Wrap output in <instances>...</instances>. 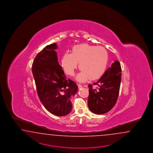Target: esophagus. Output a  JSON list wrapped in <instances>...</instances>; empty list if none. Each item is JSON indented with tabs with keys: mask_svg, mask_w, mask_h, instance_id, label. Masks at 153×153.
<instances>
[{
	"mask_svg": "<svg viewBox=\"0 0 153 153\" xmlns=\"http://www.w3.org/2000/svg\"><path fill=\"white\" fill-rule=\"evenodd\" d=\"M78 87H79V88H81L82 87V85L78 84Z\"/></svg>",
	"mask_w": 153,
	"mask_h": 153,
	"instance_id": "obj_1",
	"label": "esophagus"
}]
</instances>
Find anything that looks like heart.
<instances>
[{
	"label": "heart",
	"mask_w": 153,
	"mask_h": 153,
	"mask_svg": "<svg viewBox=\"0 0 153 153\" xmlns=\"http://www.w3.org/2000/svg\"><path fill=\"white\" fill-rule=\"evenodd\" d=\"M108 60V52L102 47L81 44L74 46L71 53L64 54L61 63L65 73L71 76L74 75L79 63L81 71L76 79L83 82L102 77L106 70Z\"/></svg>",
	"instance_id": "1"
}]
</instances>
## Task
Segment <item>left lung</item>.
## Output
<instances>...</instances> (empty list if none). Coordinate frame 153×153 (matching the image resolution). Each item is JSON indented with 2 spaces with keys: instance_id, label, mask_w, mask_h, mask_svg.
Here are the masks:
<instances>
[{
  "instance_id": "8db88e82",
  "label": "left lung",
  "mask_w": 153,
  "mask_h": 153,
  "mask_svg": "<svg viewBox=\"0 0 153 153\" xmlns=\"http://www.w3.org/2000/svg\"><path fill=\"white\" fill-rule=\"evenodd\" d=\"M121 67L120 62L115 61L104 73L99 80L93 84L98 87L94 88L89 85L88 106L96 114H104L115 106L120 90Z\"/></svg>"
}]
</instances>
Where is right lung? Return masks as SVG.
<instances>
[{"label":"right lung","mask_w":153,"mask_h":153,"mask_svg":"<svg viewBox=\"0 0 153 153\" xmlns=\"http://www.w3.org/2000/svg\"><path fill=\"white\" fill-rule=\"evenodd\" d=\"M56 43L47 45L32 64V74L39 99L51 114L63 116L70 113L71 101L78 91L76 83L66 79L58 62Z\"/></svg>","instance_id":"add662e5"}]
</instances>
